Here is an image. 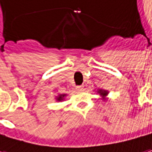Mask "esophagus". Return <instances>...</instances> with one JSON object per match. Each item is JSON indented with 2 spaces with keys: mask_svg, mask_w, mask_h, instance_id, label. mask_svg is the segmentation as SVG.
Returning a JSON list of instances; mask_svg holds the SVG:
<instances>
[{
  "mask_svg": "<svg viewBox=\"0 0 152 152\" xmlns=\"http://www.w3.org/2000/svg\"><path fill=\"white\" fill-rule=\"evenodd\" d=\"M83 87H84V86H83V85H80V86H76V89L77 90H82L83 89Z\"/></svg>",
  "mask_w": 152,
  "mask_h": 152,
  "instance_id": "1",
  "label": "esophagus"
}]
</instances>
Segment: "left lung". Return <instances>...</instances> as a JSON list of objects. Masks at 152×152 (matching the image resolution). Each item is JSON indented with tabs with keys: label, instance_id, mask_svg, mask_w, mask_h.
<instances>
[{
	"label": "left lung",
	"instance_id": "8db88e82",
	"mask_svg": "<svg viewBox=\"0 0 152 152\" xmlns=\"http://www.w3.org/2000/svg\"><path fill=\"white\" fill-rule=\"evenodd\" d=\"M99 93H101V95H102V96H106V95H107V91L100 90V91H99Z\"/></svg>",
	"mask_w": 152,
	"mask_h": 152
}]
</instances>
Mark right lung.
Instances as JSON below:
<instances>
[{
	"label": "right lung",
	"instance_id": "add662e5",
	"mask_svg": "<svg viewBox=\"0 0 152 152\" xmlns=\"http://www.w3.org/2000/svg\"><path fill=\"white\" fill-rule=\"evenodd\" d=\"M66 95H60L58 97H57V101H62L63 97L65 96Z\"/></svg>",
	"mask_w": 152,
	"mask_h": 152
}]
</instances>
